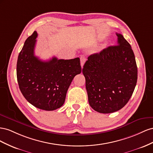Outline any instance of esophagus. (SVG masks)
<instances>
[{
    "label": "esophagus",
    "instance_id": "1",
    "mask_svg": "<svg viewBox=\"0 0 153 153\" xmlns=\"http://www.w3.org/2000/svg\"><path fill=\"white\" fill-rule=\"evenodd\" d=\"M80 61H81V66L82 68V67H83V65H84L85 62H86V58L85 57H82H82H81V58H80Z\"/></svg>",
    "mask_w": 153,
    "mask_h": 153
}]
</instances>
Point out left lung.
I'll return each mask as SVG.
<instances>
[{"label":"left lung","mask_w":153,"mask_h":153,"mask_svg":"<svg viewBox=\"0 0 153 153\" xmlns=\"http://www.w3.org/2000/svg\"><path fill=\"white\" fill-rule=\"evenodd\" d=\"M116 34L117 45L88 56L82 68L90 105L101 113L123 108L137 82V66L131 47L121 34Z\"/></svg>","instance_id":"1"}]
</instances>
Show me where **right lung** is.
<instances>
[{"label": "right lung", "mask_w": 153, "mask_h": 153, "mask_svg": "<svg viewBox=\"0 0 153 153\" xmlns=\"http://www.w3.org/2000/svg\"><path fill=\"white\" fill-rule=\"evenodd\" d=\"M38 36L34 31L25 40L16 64L19 88L27 101L36 108L52 111L65 102L67 90L81 72L80 59L42 61L34 56Z\"/></svg>", "instance_id": "obj_1"}]
</instances>
